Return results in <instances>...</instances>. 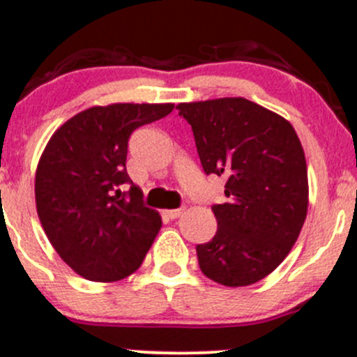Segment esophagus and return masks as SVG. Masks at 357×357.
<instances>
[{"label": "esophagus", "mask_w": 357, "mask_h": 357, "mask_svg": "<svg viewBox=\"0 0 357 357\" xmlns=\"http://www.w3.org/2000/svg\"><path fill=\"white\" fill-rule=\"evenodd\" d=\"M163 213H165V217H168V218H178L180 215L183 213V210L182 208H177V210H165Z\"/></svg>", "instance_id": "esophagus-1"}]
</instances>
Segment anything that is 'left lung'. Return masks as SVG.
I'll return each mask as SVG.
<instances>
[{
	"mask_svg": "<svg viewBox=\"0 0 357 357\" xmlns=\"http://www.w3.org/2000/svg\"><path fill=\"white\" fill-rule=\"evenodd\" d=\"M204 174L224 175L227 203L213 204L217 234L197 245L206 278L248 287L269 276L297 241L309 206L307 163L290 121L243 97L183 102Z\"/></svg>",
	"mask_w": 357,
	"mask_h": 357,
	"instance_id": "8db88e82",
	"label": "left lung"
}]
</instances>
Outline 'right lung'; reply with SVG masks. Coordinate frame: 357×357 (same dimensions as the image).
Listing matches in <instances>:
<instances>
[{"mask_svg": "<svg viewBox=\"0 0 357 357\" xmlns=\"http://www.w3.org/2000/svg\"><path fill=\"white\" fill-rule=\"evenodd\" d=\"M174 104L95 105L52 135L34 178L36 210L48 241L81 278L112 283L135 273L161 229L156 210L126 172L128 139ZM132 183L128 193L119 185Z\"/></svg>", "mask_w": 357, "mask_h": 357, "instance_id": "1", "label": "right lung"}]
</instances>
